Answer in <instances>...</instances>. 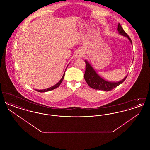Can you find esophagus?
I'll list each match as a JSON object with an SVG mask.
<instances>
[{"mask_svg": "<svg viewBox=\"0 0 150 150\" xmlns=\"http://www.w3.org/2000/svg\"><path fill=\"white\" fill-rule=\"evenodd\" d=\"M75 57L76 58H81L83 57V53L81 51H78L75 53Z\"/></svg>", "mask_w": 150, "mask_h": 150, "instance_id": "esophagus-1", "label": "esophagus"}]
</instances>
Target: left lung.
Listing matches in <instances>:
<instances>
[{
	"mask_svg": "<svg viewBox=\"0 0 150 150\" xmlns=\"http://www.w3.org/2000/svg\"><path fill=\"white\" fill-rule=\"evenodd\" d=\"M117 30L119 33L122 35L126 36L128 38L130 43L132 44V42L128 35L124 31V30L121 27L120 23L118 24ZM86 62V72L84 74V79L86 80V82L88 84V86L92 88H93L96 90H101L108 92L116 86H119L122 84L124 81L127 78V76L125 77V78L122 79L119 82H109L106 80H104L96 72L94 71L93 67L91 65L89 64L87 61H85Z\"/></svg>",
	"mask_w": 150,
	"mask_h": 150,
	"instance_id": "1",
	"label": "left lung"
}]
</instances>
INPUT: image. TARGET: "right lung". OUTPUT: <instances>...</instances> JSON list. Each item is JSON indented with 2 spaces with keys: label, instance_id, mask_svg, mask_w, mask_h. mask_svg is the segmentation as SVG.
<instances>
[{
  "label": "right lung",
  "instance_id": "right-lung-1",
  "mask_svg": "<svg viewBox=\"0 0 150 150\" xmlns=\"http://www.w3.org/2000/svg\"><path fill=\"white\" fill-rule=\"evenodd\" d=\"M64 75H63V76H62V78L59 80V81L57 84H56V85H54V86H51L50 88H48V89H43V90H36V91H38V92H48V91H50L53 90V89L57 88V87H58V86H59V85L61 84V83H62L63 79L64 78Z\"/></svg>",
  "mask_w": 150,
  "mask_h": 150
}]
</instances>
